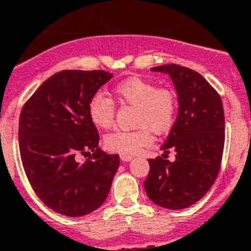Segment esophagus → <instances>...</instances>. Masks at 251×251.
<instances>
[{
    "label": "esophagus",
    "mask_w": 251,
    "mask_h": 251,
    "mask_svg": "<svg viewBox=\"0 0 251 251\" xmlns=\"http://www.w3.org/2000/svg\"><path fill=\"white\" fill-rule=\"evenodd\" d=\"M121 159L123 162H129L133 159V156H128V154H121Z\"/></svg>",
    "instance_id": "34e87169"
}]
</instances>
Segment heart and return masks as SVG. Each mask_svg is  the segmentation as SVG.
Segmentation results:
<instances>
[{"label":"heart","mask_w":251,"mask_h":251,"mask_svg":"<svg viewBox=\"0 0 251 251\" xmlns=\"http://www.w3.org/2000/svg\"><path fill=\"white\" fill-rule=\"evenodd\" d=\"M115 94L124 104L136 106V130H115L104 138L108 151L133 156L153 141L152 132L165 133L172 128L177 114V97L172 90L159 89L153 81L141 76H129L115 86ZM90 121L108 129L114 123L115 106L105 95H93L88 105Z\"/></svg>","instance_id":"heart-1"}]
</instances>
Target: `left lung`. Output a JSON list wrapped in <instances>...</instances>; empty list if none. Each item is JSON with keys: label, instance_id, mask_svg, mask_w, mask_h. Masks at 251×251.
I'll return each instance as SVG.
<instances>
[{"label": "left lung", "instance_id": "left-lung-1", "mask_svg": "<svg viewBox=\"0 0 251 251\" xmlns=\"http://www.w3.org/2000/svg\"><path fill=\"white\" fill-rule=\"evenodd\" d=\"M151 70L171 77L178 113L161 147L165 153L175 150L176 159H148L146 194L161 207L182 210L205 196L220 170L225 142L223 101L216 90L191 69L171 64Z\"/></svg>", "mask_w": 251, "mask_h": 251}]
</instances>
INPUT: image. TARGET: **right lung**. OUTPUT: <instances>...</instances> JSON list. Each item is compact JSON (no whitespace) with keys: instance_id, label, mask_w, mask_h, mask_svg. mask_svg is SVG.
I'll list each match as a JSON object with an SVG mask.
<instances>
[{"instance_id":"add662e5","label":"right lung","mask_w":251,"mask_h":251,"mask_svg":"<svg viewBox=\"0 0 251 251\" xmlns=\"http://www.w3.org/2000/svg\"><path fill=\"white\" fill-rule=\"evenodd\" d=\"M112 76L104 70H63L44 81L21 110L19 145L24 170L37 196L57 214L88 215L109 194L119 156L98 148L99 134L88 105ZM90 150L92 160L76 161L77 152Z\"/></svg>"}]
</instances>
